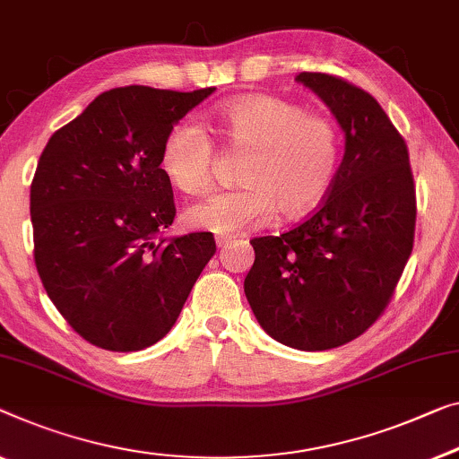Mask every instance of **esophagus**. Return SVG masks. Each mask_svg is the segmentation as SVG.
Wrapping results in <instances>:
<instances>
[{
    "mask_svg": "<svg viewBox=\"0 0 459 459\" xmlns=\"http://www.w3.org/2000/svg\"><path fill=\"white\" fill-rule=\"evenodd\" d=\"M230 243H232V238H227V237H218V238H216L218 249H227Z\"/></svg>",
    "mask_w": 459,
    "mask_h": 459,
    "instance_id": "34e87169",
    "label": "esophagus"
}]
</instances>
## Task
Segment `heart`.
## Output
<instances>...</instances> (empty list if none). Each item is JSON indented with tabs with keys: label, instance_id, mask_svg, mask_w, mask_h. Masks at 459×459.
<instances>
[{
	"label": "heart",
	"instance_id": "b5f03b06",
	"mask_svg": "<svg viewBox=\"0 0 459 459\" xmlns=\"http://www.w3.org/2000/svg\"><path fill=\"white\" fill-rule=\"evenodd\" d=\"M214 119L229 146L247 152L238 173L243 186L189 208V227L238 235L262 227L276 212L295 221L324 202L342 159V134L330 115L272 94H247L222 102ZM214 159V140L189 117L169 129L160 150L164 175L189 195L212 187Z\"/></svg>",
	"mask_w": 459,
	"mask_h": 459
}]
</instances>
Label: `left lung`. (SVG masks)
Wrapping results in <instances>:
<instances>
[{
  "label": "left lung",
  "instance_id": "8db88e82",
  "mask_svg": "<svg viewBox=\"0 0 459 459\" xmlns=\"http://www.w3.org/2000/svg\"><path fill=\"white\" fill-rule=\"evenodd\" d=\"M297 80L336 115L344 159L309 218L253 238L245 295L280 344L330 351L362 336L392 300L414 245L416 189L406 142L371 94L332 74Z\"/></svg>",
  "mask_w": 459,
  "mask_h": 459
}]
</instances>
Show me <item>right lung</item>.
<instances>
[{
	"mask_svg": "<svg viewBox=\"0 0 459 459\" xmlns=\"http://www.w3.org/2000/svg\"><path fill=\"white\" fill-rule=\"evenodd\" d=\"M212 92L113 88L40 154L34 264L57 311L94 346L135 352L162 340L216 253L210 232L156 241L177 212L160 169L164 138Z\"/></svg>",
	"mask_w": 459,
	"mask_h": 459,
	"instance_id": "add662e5",
	"label": "right lung"
}]
</instances>
